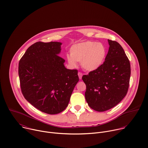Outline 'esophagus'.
Returning <instances> with one entry per match:
<instances>
[{"instance_id": "1", "label": "esophagus", "mask_w": 148, "mask_h": 148, "mask_svg": "<svg viewBox=\"0 0 148 148\" xmlns=\"http://www.w3.org/2000/svg\"><path fill=\"white\" fill-rule=\"evenodd\" d=\"M78 75L79 78V79H81V78H82V73H81V72H78Z\"/></svg>"}]
</instances>
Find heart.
<instances>
[{
  "mask_svg": "<svg viewBox=\"0 0 148 148\" xmlns=\"http://www.w3.org/2000/svg\"><path fill=\"white\" fill-rule=\"evenodd\" d=\"M106 55L107 50L103 44L87 41L73 45L70 49V56H67V59L72 66L80 62L84 70L92 71L101 67Z\"/></svg>",
  "mask_w": 148,
  "mask_h": 148,
  "instance_id": "b5f03b06",
  "label": "heart"
}]
</instances>
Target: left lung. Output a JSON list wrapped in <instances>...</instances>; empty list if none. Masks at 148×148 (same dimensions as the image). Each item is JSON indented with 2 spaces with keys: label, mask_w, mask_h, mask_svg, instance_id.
Instances as JSON below:
<instances>
[{
  "label": "left lung",
  "mask_w": 148,
  "mask_h": 148,
  "mask_svg": "<svg viewBox=\"0 0 148 148\" xmlns=\"http://www.w3.org/2000/svg\"><path fill=\"white\" fill-rule=\"evenodd\" d=\"M108 41L110 47L103 64L82 77L86 85V101L98 112L116 106L127 94L130 85V60L118 42Z\"/></svg>",
  "instance_id": "8db88e82"
}]
</instances>
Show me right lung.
Here are the masks:
<instances>
[{
    "label": "right lung",
    "instance_id": "1",
    "mask_svg": "<svg viewBox=\"0 0 148 148\" xmlns=\"http://www.w3.org/2000/svg\"><path fill=\"white\" fill-rule=\"evenodd\" d=\"M61 43L38 41L30 46L18 63L20 88L36 108L57 114L68 106L79 81L77 70L67 69L58 54Z\"/></svg>",
    "mask_w": 148,
    "mask_h": 148
}]
</instances>
